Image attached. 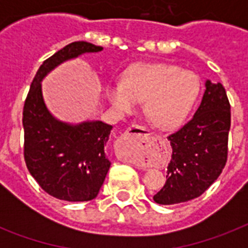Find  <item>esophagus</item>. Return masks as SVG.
<instances>
[{
	"instance_id": "1",
	"label": "esophagus",
	"mask_w": 248,
	"mask_h": 248,
	"mask_svg": "<svg viewBox=\"0 0 248 248\" xmlns=\"http://www.w3.org/2000/svg\"><path fill=\"white\" fill-rule=\"evenodd\" d=\"M153 140V136L147 128L139 124H132L128 127L121 138V144L124 147L130 148L131 151H140L143 148L148 147Z\"/></svg>"
}]
</instances>
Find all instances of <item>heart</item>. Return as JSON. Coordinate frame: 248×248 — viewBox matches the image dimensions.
Segmentation results:
<instances>
[{"instance_id": "b5f03b06", "label": "heart", "mask_w": 248, "mask_h": 248, "mask_svg": "<svg viewBox=\"0 0 248 248\" xmlns=\"http://www.w3.org/2000/svg\"><path fill=\"white\" fill-rule=\"evenodd\" d=\"M200 93V82L190 72L165 63H136L109 83L105 95L120 113H130L144 100V113L159 130H172L188 116Z\"/></svg>"}]
</instances>
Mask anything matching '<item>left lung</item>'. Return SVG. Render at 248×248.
Returning <instances> with one entry per match:
<instances>
[{
	"label": "left lung",
	"mask_w": 248,
	"mask_h": 248,
	"mask_svg": "<svg viewBox=\"0 0 248 248\" xmlns=\"http://www.w3.org/2000/svg\"><path fill=\"white\" fill-rule=\"evenodd\" d=\"M231 104L220 82L206 81L200 107L188 124L169 135L172 155L166 183L155 203L176 204L194 200L219 177L228 158Z\"/></svg>",
	"instance_id": "obj_1"
}]
</instances>
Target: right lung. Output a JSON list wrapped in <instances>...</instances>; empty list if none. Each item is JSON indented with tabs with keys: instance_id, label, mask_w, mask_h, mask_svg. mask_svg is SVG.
I'll use <instances>...</instances> for the list:
<instances>
[{
	"instance_id": "right-lung-1",
	"label": "right lung",
	"mask_w": 248,
	"mask_h": 248,
	"mask_svg": "<svg viewBox=\"0 0 248 248\" xmlns=\"http://www.w3.org/2000/svg\"><path fill=\"white\" fill-rule=\"evenodd\" d=\"M101 50L85 41L67 45L42 63L25 99V165L41 188L58 200L85 202L97 196L110 167L105 144L113 127L101 121L71 124L56 120L45 104L41 82L59 64Z\"/></svg>"
}]
</instances>
